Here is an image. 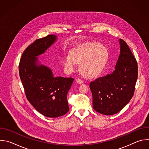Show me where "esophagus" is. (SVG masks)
Masks as SVG:
<instances>
[{"label": "esophagus", "instance_id": "1", "mask_svg": "<svg viewBox=\"0 0 149 149\" xmlns=\"http://www.w3.org/2000/svg\"><path fill=\"white\" fill-rule=\"evenodd\" d=\"M76 82H77L78 84H81L83 83V81H82V79H79V78H77V79H76Z\"/></svg>", "mask_w": 149, "mask_h": 149}]
</instances>
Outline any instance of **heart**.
<instances>
[{
  "label": "heart",
  "instance_id": "obj_1",
  "mask_svg": "<svg viewBox=\"0 0 149 149\" xmlns=\"http://www.w3.org/2000/svg\"><path fill=\"white\" fill-rule=\"evenodd\" d=\"M108 52L101 45L88 43L77 47L63 59V63L67 71L72 72L80 63V71L88 78L99 75L108 62Z\"/></svg>",
  "mask_w": 149,
  "mask_h": 149
}]
</instances>
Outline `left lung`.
<instances>
[{"mask_svg": "<svg viewBox=\"0 0 149 149\" xmlns=\"http://www.w3.org/2000/svg\"><path fill=\"white\" fill-rule=\"evenodd\" d=\"M120 54L112 74L91 81L94 109L113 115L121 111L133 96L138 77L137 62L126 42L120 39Z\"/></svg>", "mask_w": 149, "mask_h": 149, "instance_id": "left-lung-1", "label": "left lung"}]
</instances>
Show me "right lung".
<instances>
[{"label": "right lung", "mask_w": 149, "mask_h": 149, "mask_svg": "<svg viewBox=\"0 0 149 149\" xmlns=\"http://www.w3.org/2000/svg\"><path fill=\"white\" fill-rule=\"evenodd\" d=\"M56 39L49 35L35 40L24 51L19 65L27 99L38 112L51 118L69 111L67 98L74 81L72 78L55 77L49 67L38 62L37 56L45 52Z\"/></svg>", "instance_id": "add662e5"}]
</instances>
